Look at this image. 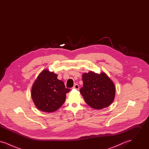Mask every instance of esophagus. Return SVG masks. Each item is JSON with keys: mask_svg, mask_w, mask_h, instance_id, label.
<instances>
[{"mask_svg": "<svg viewBox=\"0 0 149 149\" xmlns=\"http://www.w3.org/2000/svg\"><path fill=\"white\" fill-rule=\"evenodd\" d=\"M73 88H74V89H75L77 90H79V86L78 84H75V85L73 86Z\"/></svg>", "mask_w": 149, "mask_h": 149, "instance_id": "1", "label": "esophagus"}]
</instances>
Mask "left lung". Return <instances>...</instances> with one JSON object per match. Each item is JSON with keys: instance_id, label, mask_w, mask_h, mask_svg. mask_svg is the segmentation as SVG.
<instances>
[{"instance_id": "1", "label": "left lung", "mask_w": 149, "mask_h": 149, "mask_svg": "<svg viewBox=\"0 0 149 149\" xmlns=\"http://www.w3.org/2000/svg\"><path fill=\"white\" fill-rule=\"evenodd\" d=\"M83 86L80 93L87 104L95 109H101L111 104L115 97L113 82L106 74L93 71L82 75Z\"/></svg>"}]
</instances>
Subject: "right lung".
<instances>
[{
    "instance_id": "add662e5",
    "label": "right lung",
    "mask_w": 149,
    "mask_h": 149,
    "mask_svg": "<svg viewBox=\"0 0 149 149\" xmlns=\"http://www.w3.org/2000/svg\"><path fill=\"white\" fill-rule=\"evenodd\" d=\"M54 72L45 69L40 72L32 87L31 95L36 107L44 112L56 111L64 104L66 94L64 82L58 80Z\"/></svg>"
}]
</instances>
